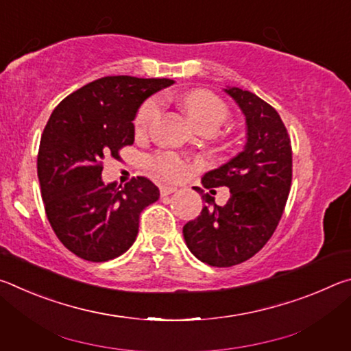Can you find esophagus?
Listing matches in <instances>:
<instances>
[{"mask_svg": "<svg viewBox=\"0 0 351 351\" xmlns=\"http://www.w3.org/2000/svg\"><path fill=\"white\" fill-rule=\"evenodd\" d=\"M176 192V187L173 186H161V195L162 197H167V195Z\"/></svg>", "mask_w": 351, "mask_h": 351, "instance_id": "1", "label": "esophagus"}]
</instances>
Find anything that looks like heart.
<instances>
[{"label": "heart", "instance_id": "heart-1", "mask_svg": "<svg viewBox=\"0 0 351 351\" xmlns=\"http://www.w3.org/2000/svg\"><path fill=\"white\" fill-rule=\"evenodd\" d=\"M182 108L192 122L199 130H215L223 125L229 117V108L221 99L210 91L206 90H193L182 96ZM159 112H161V100L158 97H152L145 100L134 117V130L136 133H144L148 127L156 121ZM153 169L159 175L169 180H181L186 176L192 165L184 161L175 153H161L152 159Z\"/></svg>", "mask_w": 351, "mask_h": 351}]
</instances>
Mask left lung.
Wrapping results in <instances>:
<instances>
[{
    "label": "left lung",
    "mask_w": 351,
    "mask_h": 351,
    "mask_svg": "<svg viewBox=\"0 0 351 351\" xmlns=\"http://www.w3.org/2000/svg\"><path fill=\"white\" fill-rule=\"evenodd\" d=\"M224 93L245 114L246 144L221 167L207 171L203 186L229 187L230 198L217 206L209 193L193 187L207 206L182 228L190 252L218 268L243 263L268 243L293 180L291 139L278 112L251 91L228 86Z\"/></svg>",
    "instance_id": "left-lung-1"
}]
</instances>
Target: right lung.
I'll list each match as a JSON object with an SVG mask.
<instances>
[{
	"label": "right lung",
	"instance_id": "obj_1",
	"mask_svg": "<svg viewBox=\"0 0 351 351\" xmlns=\"http://www.w3.org/2000/svg\"><path fill=\"white\" fill-rule=\"evenodd\" d=\"M170 79L102 77L56 106L40 141L37 173L47 219L64 247L88 261L127 252L139 215L159 199L144 176L125 186L105 184L102 162L134 142V117L144 100L173 85Z\"/></svg>",
	"mask_w": 351,
	"mask_h": 351
}]
</instances>
